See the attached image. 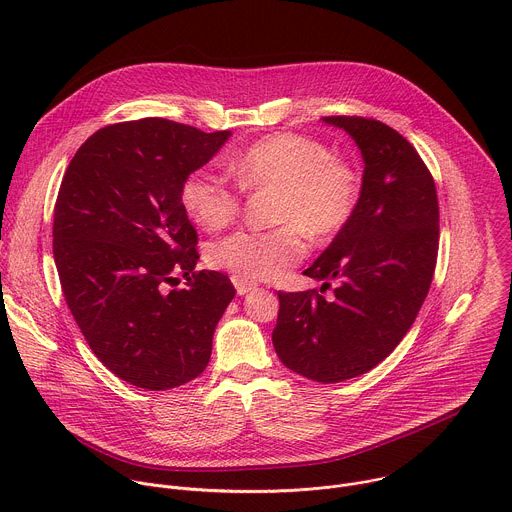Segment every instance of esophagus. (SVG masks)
Wrapping results in <instances>:
<instances>
[{
	"instance_id": "esophagus-1",
	"label": "esophagus",
	"mask_w": 512,
	"mask_h": 512,
	"mask_svg": "<svg viewBox=\"0 0 512 512\" xmlns=\"http://www.w3.org/2000/svg\"><path fill=\"white\" fill-rule=\"evenodd\" d=\"M233 283H235V289H237L239 296H245V294H249L251 289H255V283H251L247 279H241V277H233Z\"/></svg>"
}]
</instances>
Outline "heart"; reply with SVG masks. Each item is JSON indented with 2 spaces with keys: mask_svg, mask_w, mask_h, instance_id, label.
<instances>
[{
  "mask_svg": "<svg viewBox=\"0 0 512 512\" xmlns=\"http://www.w3.org/2000/svg\"><path fill=\"white\" fill-rule=\"evenodd\" d=\"M237 184L210 170L190 172L180 202L204 231H221L241 212L243 190H273L269 231H239L208 249V263L247 281L275 279L298 265L314 241L336 237L356 210L360 178L326 143L300 135H267L231 160Z\"/></svg>",
  "mask_w": 512,
  "mask_h": 512,
  "instance_id": "b5f03b06",
  "label": "heart"
}]
</instances>
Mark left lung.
Wrapping results in <instances>:
<instances>
[{"label":"left lung","mask_w":512,"mask_h":512,"mask_svg":"<svg viewBox=\"0 0 512 512\" xmlns=\"http://www.w3.org/2000/svg\"><path fill=\"white\" fill-rule=\"evenodd\" d=\"M364 160L350 223L304 275L332 279L318 289L279 291L273 346L294 373L340 383L375 369L413 326L427 296L440 243V206L431 172L393 127L358 115H330Z\"/></svg>","instance_id":"1"}]
</instances>
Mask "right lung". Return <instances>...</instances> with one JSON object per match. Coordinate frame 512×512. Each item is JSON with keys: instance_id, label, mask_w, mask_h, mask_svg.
I'll return each mask as SVG.
<instances>
[{"instance_id": "right-lung-1", "label": "right lung", "mask_w": 512, "mask_h": 512, "mask_svg": "<svg viewBox=\"0 0 512 512\" xmlns=\"http://www.w3.org/2000/svg\"><path fill=\"white\" fill-rule=\"evenodd\" d=\"M229 131L164 117L101 127L70 160L54 204L52 249L68 310L105 367L139 389L196 379L235 298L231 279L196 271L184 178ZM176 274L187 287L170 290Z\"/></svg>"}]
</instances>
